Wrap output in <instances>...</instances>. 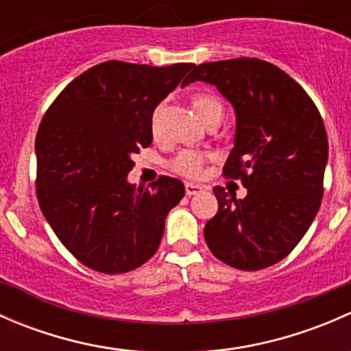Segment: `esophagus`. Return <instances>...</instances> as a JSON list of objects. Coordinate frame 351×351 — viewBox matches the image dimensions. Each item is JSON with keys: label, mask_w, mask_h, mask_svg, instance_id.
Instances as JSON below:
<instances>
[{"label": "esophagus", "mask_w": 351, "mask_h": 351, "mask_svg": "<svg viewBox=\"0 0 351 351\" xmlns=\"http://www.w3.org/2000/svg\"><path fill=\"white\" fill-rule=\"evenodd\" d=\"M185 192H186V195H189V197L197 195V193L204 192V186L197 185V183H186V185H185Z\"/></svg>", "instance_id": "esophagus-1"}]
</instances>
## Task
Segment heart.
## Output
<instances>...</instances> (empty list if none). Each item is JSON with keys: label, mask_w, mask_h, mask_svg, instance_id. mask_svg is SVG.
Returning a JSON list of instances; mask_svg holds the SVG:
<instances>
[{"label": "heart", "mask_w": 351, "mask_h": 351, "mask_svg": "<svg viewBox=\"0 0 351 351\" xmlns=\"http://www.w3.org/2000/svg\"><path fill=\"white\" fill-rule=\"evenodd\" d=\"M192 105L195 108L202 120L205 123H210L219 120L221 122L224 117V104L217 95L210 93V91H200V93L193 95ZM156 125H158V112H154L153 119H151V130L156 134ZM208 154L204 151H192V149H183L176 153L168 161V168L173 173L185 178H198L204 171V166L207 162Z\"/></svg>", "instance_id": "b5f03b06"}]
</instances>
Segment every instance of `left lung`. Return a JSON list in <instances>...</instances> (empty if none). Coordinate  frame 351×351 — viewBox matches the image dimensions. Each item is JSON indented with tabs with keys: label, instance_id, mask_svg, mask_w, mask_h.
<instances>
[{
	"label": "left lung",
	"instance_id": "obj_1",
	"mask_svg": "<svg viewBox=\"0 0 351 351\" xmlns=\"http://www.w3.org/2000/svg\"><path fill=\"white\" fill-rule=\"evenodd\" d=\"M214 84L236 110L234 147L226 178L244 198L215 186L219 210L204 236L215 258L238 270L275 265L313 224L324 192L328 136L314 101L297 81L256 58L204 62L185 84Z\"/></svg>",
	"mask_w": 351,
	"mask_h": 351
}]
</instances>
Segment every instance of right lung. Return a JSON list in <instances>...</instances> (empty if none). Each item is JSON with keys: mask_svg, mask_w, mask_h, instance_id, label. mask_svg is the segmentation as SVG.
Instances as JSON below:
<instances>
[{"mask_svg": "<svg viewBox=\"0 0 351 351\" xmlns=\"http://www.w3.org/2000/svg\"><path fill=\"white\" fill-rule=\"evenodd\" d=\"M190 62L107 61L71 81L38 127L37 198L71 254L101 274H125L158 251L165 221L185 195L171 176L129 185L132 154L153 143L151 119ZM185 83V80H183Z\"/></svg>", "mask_w": 351, "mask_h": 351, "instance_id": "add662e5", "label": "right lung"}]
</instances>
